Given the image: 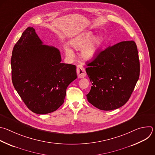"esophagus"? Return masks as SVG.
I'll list each match as a JSON object with an SVG mask.
<instances>
[{
    "mask_svg": "<svg viewBox=\"0 0 155 155\" xmlns=\"http://www.w3.org/2000/svg\"><path fill=\"white\" fill-rule=\"evenodd\" d=\"M77 75H78V77L79 78H84L86 76V74L84 68L81 65L77 66Z\"/></svg>",
    "mask_w": 155,
    "mask_h": 155,
    "instance_id": "esophagus-1",
    "label": "esophagus"
}]
</instances>
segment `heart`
Segmentation results:
<instances>
[{
  "label": "heart",
  "instance_id": "heart-1",
  "mask_svg": "<svg viewBox=\"0 0 155 155\" xmlns=\"http://www.w3.org/2000/svg\"><path fill=\"white\" fill-rule=\"evenodd\" d=\"M94 36V33L88 31L78 35L71 41V45L75 50L81 49L80 57L84 61H91L95 58L104 43L101 36ZM65 51L68 57L74 55V51L69 47H66Z\"/></svg>",
  "mask_w": 155,
  "mask_h": 155
}]
</instances>
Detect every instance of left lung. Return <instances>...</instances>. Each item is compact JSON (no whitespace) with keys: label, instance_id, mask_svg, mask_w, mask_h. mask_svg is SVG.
Segmentation results:
<instances>
[{"label":"left lung","instance_id":"1","mask_svg":"<svg viewBox=\"0 0 155 155\" xmlns=\"http://www.w3.org/2000/svg\"><path fill=\"white\" fill-rule=\"evenodd\" d=\"M92 83L86 95L88 101L99 110L110 111L124 105L139 79L140 63L136 44L122 41L99 52L86 64Z\"/></svg>","mask_w":155,"mask_h":155}]
</instances>
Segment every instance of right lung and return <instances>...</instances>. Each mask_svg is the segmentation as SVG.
<instances>
[{
    "label": "right lung",
    "instance_id": "add662e5",
    "mask_svg": "<svg viewBox=\"0 0 155 155\" xmlns=\"http://www.w3.org/2000/svg\"><path fill=\"white\" fill-rule=\"evenodd\" d=\"M42 44L35 30L28 27L11 60L13 86L27 108L38 114L59 108L68 86L77 78L75 65L61 63L59 50Z\"/></svg>",
    "mask_w": 155,
    "mask_h": 155
}]
</instances>
